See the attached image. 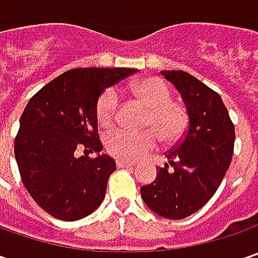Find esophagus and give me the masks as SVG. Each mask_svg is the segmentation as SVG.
I'll return each instance as SVG.
<instances>
[{"instance_id":"34e87169","label":"esophagus","mask_w":258,"mask_h":258,"mask_svg":"<svg viewBox=\"0 0 258 258\" xmlns=\"http://www.w3.org/2000/svg\"><path fill=\"white\" fill-rule=\"evenodd\" d=\"M116 165H117V168H132V166H135V164L127 162V161H117Z\"/></svg>"}]
</instances>
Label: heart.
<instances>
[{"mask_svg":"<svg viewBox=\"0 0 258 258\" xmlns=\"http://www.w3.org/2000/svg\"><path fill=\"white\" fill-rule=\"evenodd\" d=\"M136 99L149 109L145 132L117 129L106 136V149L122 161H138L152 151L158 136L164 144L179 141L188 127V112L182 104L171 100V90L162 79L146 77L132 86ZM119 99L113 89H107L96 103V117L100 126L109 127L116 119Z\"/></svg>","mask_w":258,"mask_h":258,"instance_id":"obj_1","label":"heart"}]
</instances>
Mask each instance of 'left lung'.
<instances>
[{
  "label": "left lung",
  "instance_id": "obj_1",
  "mask_svg": "<svg viewBox=\"0 0 258 258\" xmlns=\"http://www.w3.org/2000/svg\"><path fill=\"white\" fill-rule=\"evenodd\" d=\"M182 96L188 129L156 179L141 188L144 203L158 215L182 220L211 200L231 164L235 132L220 94L182 70H162Z\"/></svg>",
  "mask_w": 258,
  "mask_h": 258
}]
</instances>
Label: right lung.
Instances as JSON below:
<instances>
[{"mask_svg": "<svg viewBox=\"0 0 258 258\" xmlns=\"http://www.w3.org/2000/svg\"><path fill=\"white\" fill-rule=\"evenodd\" d=\"M135 72L72 69L40 89L25 106L15 136L17 165L31 198L57 220H80L103 201L116 162L100 155L96 103L104 89ZM79 147L98 156L76 157Z\"/></svg>", "mask_w": 258, "mask_h": 258, "instance_id": "obj_1", "label": "right lung"}]
</instances>
